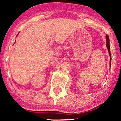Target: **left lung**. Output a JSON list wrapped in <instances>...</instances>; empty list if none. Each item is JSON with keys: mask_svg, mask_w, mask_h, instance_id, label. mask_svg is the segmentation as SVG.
Returning a JSON list of instances; mask_svg holds the SVG:
<instances>
[{"mask_svg": "<svg viewBox=\"0 0 121 121\" xmlns=\"http://www.w3.org/2000/svg\"><path fill=\"white\" fill-rule=\"evenodd\" d=\"M106 47H107V48L108 49V53H109V55H110V67H111V54L110 53V39H109V37L108 36L106 35Z\"/></svg>", "mask_w": 121, "mask_h": 121, "instance_id": "left-lung-1", "label": "left lung"}]
</instances>
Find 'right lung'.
<instances>
[{"label": "right lung", "instance_id": "add662e5", "mask_svg": "<svg viewBox=\"0 0 121 121\" xmlns=\"http://www.w3.org/2000/svg\"><path fill=\"white\" fill-rule=\"evenodd\" d=\"M17 35H18V34H17Z\"/></svg>", "mask_w": 121, "mask_h": 121}]
</instances>
